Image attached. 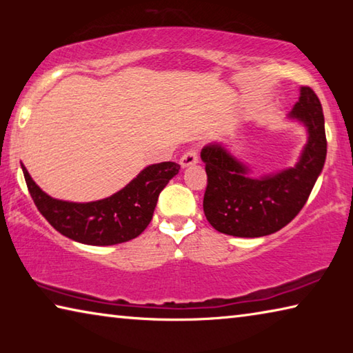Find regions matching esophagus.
<instances>
[{
    "instance_id": "34e87169",
    "label": "esophagus",
    "mask_w": 353,
    "mask_h": 353,
    "mask_svg": "<svg viewBox=\"0 0 353 353\" xmlns=\"http://www.w3.org/2000/svg\"><path fill=\"white\" fill-rule=\"evenodd\" d=\"M199 162V151L196 146H191L187 152H185L181 157V165L183 166H191Z\"/></svg>"
}]
</instances>
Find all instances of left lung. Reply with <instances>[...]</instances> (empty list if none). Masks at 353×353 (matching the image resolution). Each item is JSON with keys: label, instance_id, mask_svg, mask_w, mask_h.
Here are the masks:
<instances>
[{"label": "left lung", "instance_id": "1", "mask_svg": "<svg viewBox=\"0 0 353 353\" xmlns=\"http://www.w3.org/2000/svg\"><path fill=\"white\" fill-rule=\"evenodd\" d=\"M308 128V145L294 168L261 179L246 176V168L223 146L202 149L207 188L204 213L221 234L255 238L271 235L302 210L321 174L327 155L324 113L313 88L302 87L291 112Z\"/></svg>", "mask_w": 353, "mask_h": 353}]
</instances>
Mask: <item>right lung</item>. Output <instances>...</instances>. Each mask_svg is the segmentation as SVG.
<instances>
[{"instance_id":"1","label":"right lung","mask_w":353,"mask_h":353,"mask_svg":"<svg viewBox=\"0 0 353 353\" xmlns=\"http://www.w3.org/2000/svg\"><path fill=\"white\" fill-rule=\"evenodd\" d=\"M21 168L35 207L59 234L92 246H112L132 240L146 229L160 191L177 174L181 165L162 162L148 166L121 191L88 204L50 198L35 185L25 166Z\"/></svg>"}]
</instances>
